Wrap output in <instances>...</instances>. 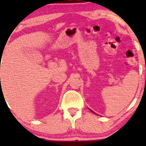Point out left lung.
<instances>
[{
  "instance_id": "obj_1",
  "label": "left lung",
  "mask_w": 146,
  "mask_h": 146,
  "mask_svg": "<svg viewBox=\"0 0 146 146\" xmlns=\"http://www.w3.org/2000/svg\"><path fill=\"white\" fill-rule=\"evenodd\" d=\"M91 111H92V112H93V113H94V111H92V110H91Z\"/></svg>"
}]
</instances>
